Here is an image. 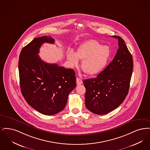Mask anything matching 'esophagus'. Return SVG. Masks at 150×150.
<instances>
[{
  "label": "esophagus",
  "instance_id": "1",
  "mask_svg": "<svg viewBox=\"0 0 150 150\" xmlns=\"http://www.w3.org/2000/svg\"><path fill=\"white\" fill-rule=\"evenodd\" d=\"M82 80L79 78H76V83H77V85H81L82 84Z\"/></svg>",
  "mask_w": 150,
  "mask_h": 150
}]
</instances>
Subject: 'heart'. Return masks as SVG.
I'll list each match as a JSON object with an SVG mask.
<instances>
[{
	"label": "heart",
	"mask_w": 150,
	"mask_h": 150,
	"mask_svg": "<svg viewBox=\"0 0 150 150\" xmlns=\"http://www.w3.org/2000/svg\"><path fill=\"white\" fill-rule=\"evenodd\" d=\"M110 54L108 46L102 45L96 40H90L79 46L76 52L69 50L67 58L73 66L78 65V60H83L82 70L89 75H96L104 70Z\"/></svg>",
	"instance_id": "1"
}]
</instances>
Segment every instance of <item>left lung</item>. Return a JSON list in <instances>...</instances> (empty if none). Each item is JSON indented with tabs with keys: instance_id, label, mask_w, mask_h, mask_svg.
I'll return each mask as SVG.
<instances>
[{
	"instance_id": "obj_1",
	"label": "left lung",
	"mask_w": 150,
	"mask_h": 150,
	"mask_svg": "<svg viewBox=\"0 0 150 150\" xmlns=\"http://www.w3.org/2000/svg\"><path fill=\"white\" fill-rule=\"evenodd\" d=\"M114 58L96 78L85 79V105L92 112L103 115L121 104L128 95L133 72V59L122 38Z\"/></svg>"
}]
</instances>
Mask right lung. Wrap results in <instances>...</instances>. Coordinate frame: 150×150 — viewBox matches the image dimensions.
<instances>
[{"label": "right lung", "mask_w": 150, "mask_h": 150, "mask_svg": "<svg viewBox=\"0 0 150 150\" xmlns=\"http://www.w3.org/2000/svg\"><path fill=\"white\" fill-rule=\"evenodd\" d=\"M54 41L47 36L35 38L22 49L18 62L23 96L34 109L47 115L65 108L69 93L76 86L72 69L46 63L38 55L42 44H54Z\"/></svg>", "instance_id": "add662e5"}]
</instances>
